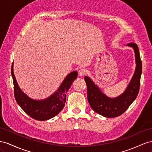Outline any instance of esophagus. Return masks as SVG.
I'll list each match as a JSON object with an SVG mask.
<instances>
[{
    "label": "esophagus",
    "instance_id": "1",
    "mask_svg": "<svg viewBox=\"0 0 152 152\" xmlns=\"http://www.w3.org/2000/svg\"><path fill=\"white\" fill-rule=\"evenodd\" d=\"M87 69H81L79 70L78 75H79V76H84V75H85V74H87Z\"/></svg>",
    "mask_w": 152,
    "mask_h": 152
}]
</instances>
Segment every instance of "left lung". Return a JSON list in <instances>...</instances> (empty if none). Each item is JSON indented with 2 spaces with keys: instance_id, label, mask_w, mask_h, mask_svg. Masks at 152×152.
Instances as JSON below:
<instances>
[{
  "instance_id": "obj_1",
  "label": "left lung",
  "mask_w": 152,
  "mask_h": 152,
  "mask_svg": "<svg viewBox=\"0 0 152 152\" xmlns=\"http://www.w3.org/2000/svg\"><path fill=\"white\" fill-rule=\"evenodd\" d=\"M128 46L134 49L136 67L134 75L129 85L122 94L115 98H110L101 91L88 76H85L87 87V99L92 110L106 118H115L125 112L136 99L139 91L140 80L142 73V61L139 48L135 43H130Z\"/></svg>"
}]
</instances>
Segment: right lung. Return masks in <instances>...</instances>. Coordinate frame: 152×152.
I'll return each mask as SVG.
<instances>
[{
    "label": "right lung",
    "mask_w": 152,
    "mask_h": 152,
    "mask_svg": "<svg viewBox=\"0 0 152 152\" xmlns=\"http://www.w3.org/2000/svg\"><path fill=\"white\" fill-rule=\"evenodd\" d=\"M14 85V96L18 104L31 118L38 121H45L54 118L63 109L66 102V94L73 81L76 79L77 72L73 71L66 76L59 88L47 99L34 100L29 98L22 91L13 73V63L11 66Z\"/></svg>",
    "instance_id": "1"
}]
</instances>
